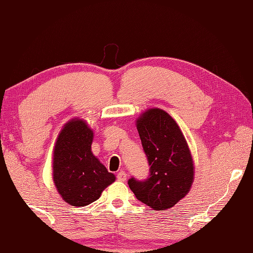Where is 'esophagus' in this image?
Segmentation results:
<instances>
[{
	"mask_svg": "<svg viewBox=\"0 0 253 253\" xmlns=\"http://www.w3.org/2000/svg\"><path fill=\"white\" fill-rule=\"evenodd\" d=\"M117 179L121 182H125L127 179V174L124 172V170H121V172L117 174Z\"/></svg>",
	"mask_w": 253,
	"mask_h": 253,
	"instance_id": "34e87169",
	"label": "esophagus"
}]
</instances>
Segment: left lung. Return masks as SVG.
I'll list each match as a JSON object with an SVG mask.
<instances>
[{
    "label": "left lung",
    "instance_id": "obj_1",
    "mask_svg": "<svg viewBox=\"0 0 253 253\" xmlns=\"http://www.w3.org/2000/svg\"><path fill=\"white\" fill-rule=\"evenodd\" d=\"M136 127L147 156L149 176L144 181L131 177L128 185L140 202L165 211L190 192L193 158L183 132L166 111L146 110L137 119Z\"/></svg>",
    "mask_w": 253,
    "mask_h": 253
}]
</instances>
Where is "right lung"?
<instances>
[{
    "label": "right lung",
    "mask_w": 253,
    "mask_h": 253,
    "mask_svg": "<svg viewBox=\"0 0 253 253\" xmlns=\"http://www.w3.org/2000/svg\"><path fill=\"white\" fill-rule=\"evenodd\" d=\"M93 132L83 119H71L59 132L53 151V182L63 201L85 207L115 182L91 152Z\"/></svg>",
    "instance_id": "1"
}]
</instances>
